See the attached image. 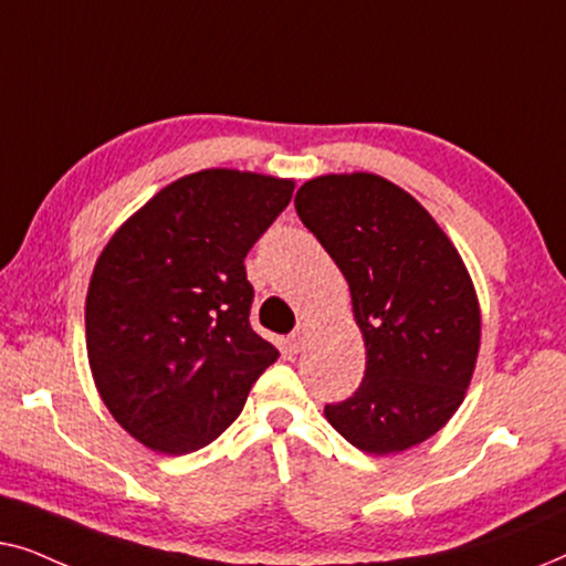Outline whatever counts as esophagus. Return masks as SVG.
<instances>
[{"label": "esophagus", "mask_w": 566, "mask_h": 566, "mask_svg": "<svg viewBox=\"0 0 566 566\" xmlns=\"http://www.w3.org/2000/svg\"><path fill=\"white\" fill-rule=\"evenodd\" d=\"M312 332H314L312 324H298L296 332H293V335H291V347H293V350H296V353L304 350L308 339H312Z\"/></svg>", "instance_id": "1"}]
</instances>
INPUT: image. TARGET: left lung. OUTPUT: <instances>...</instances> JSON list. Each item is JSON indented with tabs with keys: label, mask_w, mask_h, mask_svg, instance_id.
<instances>
[{
	"label": "left lung",
	"mask_w": 566,
	"mask_h": 566,
	"mask_svg": "<svg viewBox=\"0 0 566 566\" xmlns=\"http://www.w3.org/2000/svg\"><path fill=\"white\" fill-rule=\"evenodd\" d=\"M293 203L350 285L366 345L358 391L324 417L363 453L407 451L467 397L482 345L474 281L428 208L381 175L312 177Z\"/></svg>",
	"instance_id": "left-lung-1"
}]
</instances>
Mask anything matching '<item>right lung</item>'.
<instances>
[{
    "label": "right lung",
    "instance_id": "obj_1",
    "mask_svg": "<svg viewBox=\"0 0 566 566\" xmlns=\"http://www.w3.org/2000/svg\"><path fill=\"white\" fill-rule=\"evenodd\" d=\"M296 182L213 167L185 175L115 229L92 270L84 329L99 399L151 451L221 436L277 350L250 327L244 258Z\"/></svg>",
    "mask_w": 566,
    "mask_h": 566
}]
</instances>
